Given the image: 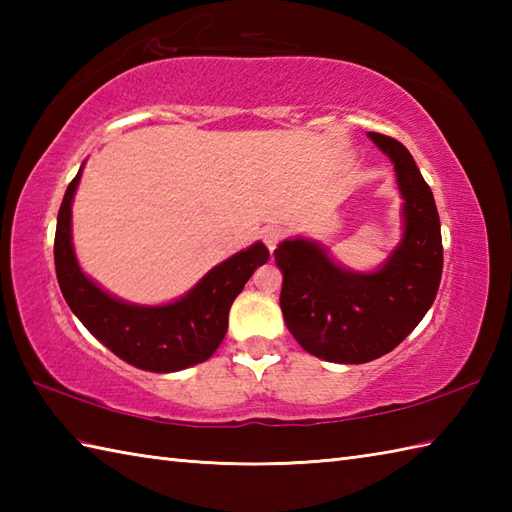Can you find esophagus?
<instances>
[{"label": "esophagus", "mask_w": 512, "mask_h": 512, "mask_svg": "<svg viewBox=\"0 0 512 512\" xmlns=\"http://www.w3.org/2000/svg\"><path fill=\"white\" fill-rule=\"evenodd\" d=\"M284 237H286V231L281 226H268V228H264V233H262V239H264V244L268 246L270 253H273V250L277 248V244Z\"/></svg>", "instance_id": "1"}]
</instances>
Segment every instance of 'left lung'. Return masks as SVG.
Returning <instances> with one entry per match:
<instances>
[{
  "instance_id": "obj_1",
  "label": "left lung",
  "mask_w": 512,
  "mask_h": 512,
  "mask_svg": "<svg viewBox=\"0 0 512 512\" xmlns=\"http://www.w3.org/2000/svg\"><path fill=\"white\" fill-rule=\"evenodd\" d=\"M369 138L394 162L405 198V235L376 273H350L308 239L275 248L284 273L279 306L303 350L330 363H369L394 350L438 295L442 277L440 215L407 147L385 134Z\"/></svg>"
}]
</instances>
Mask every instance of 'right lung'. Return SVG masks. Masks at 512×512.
Segmentation results:
<instances>
[{"instance_id":"obj_1","label":"right lung","mask_w":512,"mask_h":512,"mask_svg":"<svg viewBox=\"0 0 512 512\" xmlns=\"http://www.w3.org/2000/svg\"><path fill=\"white\" fill-rule=\"evenodd\" d=\"M79 178L81 171L68 184L54 233V268L70 310L107 350L134 367L165 374L206 361L224 339L235 297L255 268L266 264L268 248L257 242L226 259L189 295L169 306L147 308L118 301L85 277L76 264L70 217Z\"/></svg>"}]
</instances>
